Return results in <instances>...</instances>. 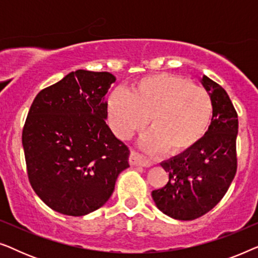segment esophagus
Instances as JSON below:
<instances>
[{"label":"esophagus","instance_id":"obj_1","mask_svg":"<svg viewBox=\"0 0 258 258\" xmlns=\"http://www.w3.org/2000/svg\"><path fill=\"white\" fill-rule=\"evenodd\" d=\"M129 162L132 165H141V167H150L151 163L148 160H146L142 155H140L139 153H136L135 150L130 151V156H129Z\"/></svg>","mask_w":258,"mask_h":258}]
</instances>
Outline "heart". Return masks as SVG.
Listing matches in <instances>:
<instances>
[{"label": "heart", "mask_w": 258, "mask_h": 258, "mask_svg": "<svg viewBox=\"0 0 258 258\" xmlns=\"http://www.w3.org/2000/svg\"><path fill=\"white\" fill-rule=\"evenodd\" d=\"M112 132L128 140L148 124L140 146L149 154L167 149L170 155L189 151L209 126L213 102L206 89L167 73L144 76L130 91L116 89L107 100Z\"/></svg>", "instance_id": "obj_1"}]
</instances>
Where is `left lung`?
I'll return each instance as SVG.
<instances>
[{
    "instance_id": "8db88e82",
    "label": "left lung",
    "mask_w": 258,
    "mask_h": 258,
    "mask_svg": "<svg viewBox=\"0 0 258 258\" xmlns=\"http://www.w3.org/2000/svg\"><path fill=\"white\" fill-rule=\"evenodd\" d=\"M201 83L213 102L208 132L189 151L162 162L169 182L151 192L158 209L179 221L195 220L213 209L228 191L237 169V112L220 84L206 75Z\"/></svg>"
}]
</instances>
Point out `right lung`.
Masks as SVG:
<instances>
[{"mask_svg": "<svg viewBox=\"0 0 258 258\" xmlns=\"http://www.w3.org/2000/svg\"><path fill=\"white\" fill-rule=\"evenodd\" d=\"M110 73L76 70L41 90L22 133L28 177L52 210L84 216L110 199L129 148L105 123Z\"/></svg>", "mask_w": 258, "mask_h": 258, "instance_id": "add662e5", "label": "right lung"}]
</instances>
